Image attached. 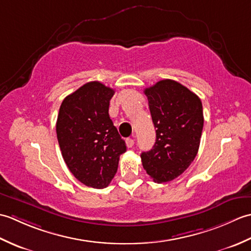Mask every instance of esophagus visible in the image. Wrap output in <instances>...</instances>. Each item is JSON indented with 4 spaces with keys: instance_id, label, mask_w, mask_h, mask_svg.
Masks as SVG:
<instances>
[{
    "instance_id": "esophagus-1",
    "label": "esophagus",
    "mask_w": 251,
    "mask_h": 251,
    "mask_svg": "<svg viewBox=\"0 0 251 251\" xmlns=\"http://www.w3.org/2000/svg\"><path fill=\"white\" fill-rule=\"evenodd\" d=\"M135 145V140L132 139V138H128V139H126V146L128 148H132Z\"/></svg>"
}]
</instances>
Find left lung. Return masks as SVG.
Listing matches in <instances>:
<instances>
[{"mask_svg":"<svg viewBox=\"0 0 251 251\" xmlns=\"http://www.w3.org/2000/svg\"><path fill=\"white\" fill-rule=\"evenodd\" d=\"M156 140L141 154L142 166L155 182H168L185 172L199 152L204 115L199 96L173 79L146 88Z\"/></svg>","mask_w":251,"mask_h":251,"instance_id":"obj_1","label":"left lung"}]
</instances>
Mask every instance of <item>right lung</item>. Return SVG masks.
<instances>
[{
	"label": "right lung",
	"instance_id": "obj_1",
	"mask_svg": "<svg viewBox=\"0 0 251 251\" xmlns=\"http://www.w3.org/2000/svg\"><path fill=\"white\" fill-rule=\"evenodd\" d=\"M114 90L100 82L84 84L63 99L56 131L62 157L78 181L94 189L106 188L126 151L109 115Z\"/></svg>",
	"mask_w": 251,
	"mask_h": 251
}]
</instances>
